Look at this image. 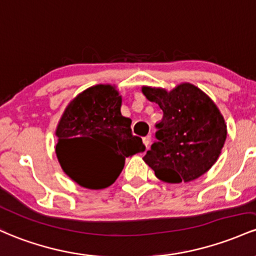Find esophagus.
I'll return each instance as SVG.
<instances>
[{"label": "esophagus", "instance_id": "34e87169", "mask_svg": "<svg viewBox=\"0 0 256 256\" xmlns=\"http://www.w3.org/2000/svg\"><path fill=\"white\" fill-rule=\"evenodd\" d=\"M150 142H151V136H148L142 138V142H144V145L146 146V148H148V146L150 145Z\"/></svg>", "mask_w": 256, "mask_h": 256}]
</instances>
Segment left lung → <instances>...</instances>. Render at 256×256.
Wrapping results in <instances>:
<instances>
[{"label":"left lung","instance_id":"left-lung-1","mask_svg":"<svg viewBox=\"0 0 256 256\" xmlns=\"http://www.w3.org/2000/svg\"><path fill=\"white\" fill-rule=\"evenodd\" d=\"M144 96L162 108L156 142L144 156L154 175L166 182H188L203 175L219 158L228 130L219 108L191 83L173 90L142 87Z\"/></svg>","mask_w":256,"mask_h":256}]
</instances>
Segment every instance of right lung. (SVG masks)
Wrapping results in <instances>:
<instances>
[{
	"instance_id": "obj_1",
	"label": "right lung",
	"mask_w": 256,
	"mask_h": 256,
	"mask_svg": "<svg viewBox=\"0 0 256 256\" xmlns=\"http://www.w3.org/2000/svg\"><path fill=\"white\" fill-rule=\"evenodd\" d=\"M122 96L110 84H98L78 94L65 108L56 127V154L65 172L83 188L99 190L112 185L126 157L145 150L132 134V120L120 114ZM99 142L104 149L94 150ZM82 154H87L83 159Z\"/></svg>"
}]
</instances>
